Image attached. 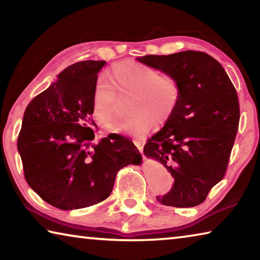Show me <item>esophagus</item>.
<instances>
[{"label": "esophagus", "mask_w": 260, "mask_h": 260, "mask_svg": "<svg viewBox=\"0 0 260 260\" xmlns=\"http://www.w3.org/2000/svg\"><path fill=\"white\" fill-rule=\"evenodd\" d=\"M134 144L136 146V148L139 149L140 152L143 151V147H144V141L143 140L136 139V140H134Z\"/></svg>", "instance_id": "1"}]
</instances>
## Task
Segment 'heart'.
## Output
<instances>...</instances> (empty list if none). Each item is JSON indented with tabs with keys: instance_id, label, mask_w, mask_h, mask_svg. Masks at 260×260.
I'll use <instances>...</instances> for the list:
<instances>
[{
	"instance_id": "1",
	"label": "heart",
	"mask_w": 260,
	"mask_h": 260,
	"mask_svg": "<svg viewBox=\"0 0 260 260\" xmlns=\"http://www.w3.org/2000/svg\"><path fill=\"white\" fill-rule=\"evenodd\" d=\"M112 74L121 95H132L128 103L131 116L112 133L143 136L153 127L164 126L178 108L181 88L172 76H162L156 69L134 60H124L113 65ZM117 89L107 76H101L95 83L91 98V114L100 126H111L116 113Z\"/></svg>"
}]
</instances>
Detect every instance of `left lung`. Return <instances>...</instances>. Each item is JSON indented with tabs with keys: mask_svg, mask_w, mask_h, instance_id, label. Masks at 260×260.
Listing matches in <instances>:
<instances>
[{
	"mask_svg": "<svg viewBox=\"0 0 260 260\" xmlns=\"http://www.w3.org/2000/svg\"><path fill=\"white\" fill-rule=\"evenodd\" d=\"M140 63L174 77L181 95L164 127L148 139L143 152L159 161L174 179L161 204L191 208L225 175L239 128L235 87L222 65L202 51L138 57Z\"/></svg>",
	"mask_w": 260,
	"mask_h": 260,
	"instance_id": "8db88e82",
	"label": "left lung"
}]
</instances>
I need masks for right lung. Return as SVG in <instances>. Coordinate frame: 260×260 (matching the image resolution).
Instances as JSON below:
<instances>
[{
	"label": "right lung",
	"instance_id": "1",
	"mask_svg": "<svg viewBox=\"0 0 260 260\" xmlns=\"http://www.w3.org/2000/svg\"><path fill=\"white\" fill-rule=\"evenodd\" d=\"M105 60H83L27 105L17 148L28 186L60 210L98 204L110 196L118 171L142 162L138 148L121 135L96 141L91 98Z\"/></svg>",
	"mask_w": 260,
	"mask_h": 260
}]
</instances>
